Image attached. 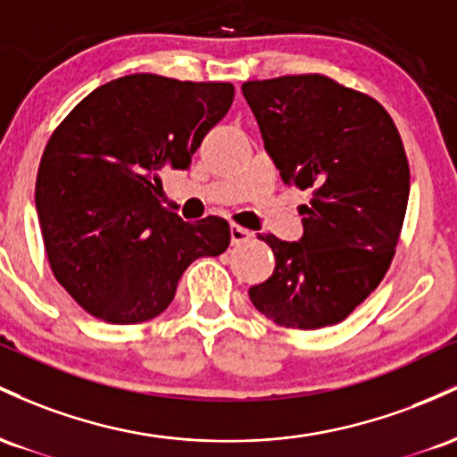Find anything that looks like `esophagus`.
I'll return each instance as SVG.
<instances>
[{
  "label": "esophagus",
  "mask_w": 457,
  "mask_h": 457,
  "mask_svg": "<svg viewBox=\"0 0 457 457\" xmlns=\"http://www.w3.org/2000/svg\"><path fill=\"white\" fill-rule=\"evenodd\" d=\"M250 237H253V233H250L248 228L237 227V224H230V244L242 245V244L248 242Z\"/></svg>",
  "instance_id": "34e87169"
}]
</instances>
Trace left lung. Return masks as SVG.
<instances>
[{"label": "left lung", "mask_w": 457, "mask_h": 457, "mask_svg": "<svg viewBox=\"0 0 457 457\" xmlns=\"http://www.w3.org/2000/svg\"><path fill=\"white\" fill-rule=\"evenodd\" d=\"M242 92L285 186L312 192L297 242L259 235L276 268L250 300L278 326L339 324L393 261L410 194L397 127L376 99L324 75L245 81Z\"/></svg>", "instance_id": "obj_1"}]
</instances>
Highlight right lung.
<instances>
[{
    "label": "right lung",
    "instance_id": "obj_1",
    "mask_svg": "<svg viewBox=\"0 0 457 457\" xmlns=\"http://www.w3.org/2000/svg\"><path fill=\"white\" fill-rule=\"evenodd\" d=\"M235 88L136 73L92 90L45 146L36 212L58 283L110 324L168 309L192 261L228 248L222 218L183 222L162 207L160 172L187 170Z\"/></svg>",
    "mask_w": 457,
    "mask_h": 457
}]
</instances>
